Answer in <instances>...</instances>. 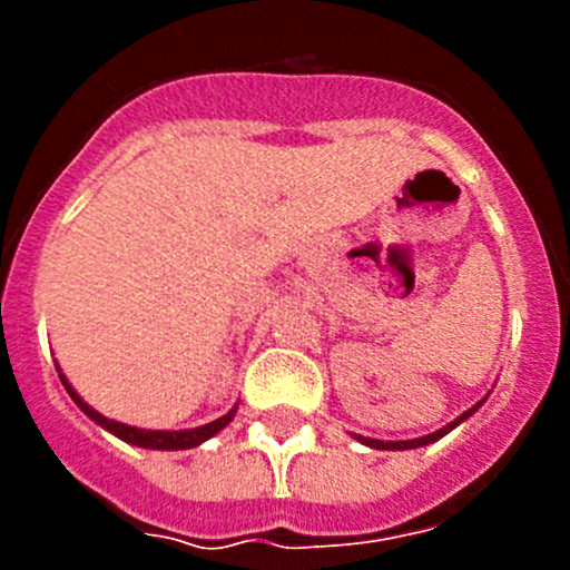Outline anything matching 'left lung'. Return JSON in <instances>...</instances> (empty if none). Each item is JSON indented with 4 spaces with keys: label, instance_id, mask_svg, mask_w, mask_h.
I'll return each mask as SVG.
<instances>
[{
    "label": "left lung",
    "instance_id": "left-lung-1",
    "mask_svg": "<svg viewBox=\"0 0 570 570\" xmlns=\"http://www.w3.org/2000/svg\"><path fill=\"white\" fill-rule=\"evenodd\" d=\"M480 405H482V402H476L474 407H469V411L461 413V416H458L455 422H450V424H446V428L435 430V433H430V435H422V439H413V441H377V439H364V435H355V439H358L361 444L372 446V450H416V446H428V444H433V441L444 439V435L450 433V430H455L458 424H461L463 419H469L471 413H474L476 407H480Z\"/></svg>",
    "mask_w": 570,
    "mask_h": 570
}]
</instances>
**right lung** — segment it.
Listing matches in <instances>:
<instances>
[{
    "instance_id": "1",
    "label": "right lung",
    "mask_w": 570,
    "mask_h": 570,
    "mask_svg": "<svg viewBox=\"0 0 570 570\" xmlns=\"http://www.w3.org/2000/svg\"><path fill=\"white\" fill-rule=\"evenodd\" d=\"M57 366V364H55ZM57 372H60V366H57ZM60 381L62 386H66V392L71 394V400L77 402L79 407H82L85 413H88L90 419H94L96 424H101V428L109 430L112 435H118L120 441H126V444H135V446H146V450H193V446L204 444L206 439H212L215 433H220L223 428H226L228 422L234 419V413H237V407H232V411L226 413V416L215 419V422L204 424V428H193V430H140V428H129V424H120V422H112V419L101 416L99 411H94V407L88 405V402L82 400L77 392L71 389V383L66 381V375L60 372Z\"/></svg>"
}]
</instances>
